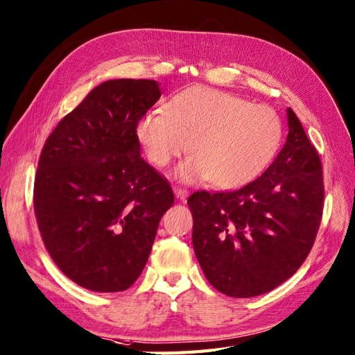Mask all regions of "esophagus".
<instances>
[{
    "mask_svg": "<svg viewBox=\"0 0 355 355\" xmlns=\"http://www.w3.org/2000/svg\"><path fill=\"white\" fill-rule=\"evenodd\" d=\"M175 194H176V198L180 200H185L188 198V191L184 190V188H179V187H175Z\"/></svg>",
    "mask_w": 355,
    "mask_h": 355,
    "instance_id": "obj_1",
    "label": "esophagus"
}]
</instances>
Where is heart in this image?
<instances>
[{
    "label": "heart",
    "instance_id": "b5f03b06",
    "mask_svg": "<svg viewBox=\"0 0 355 355\" xmlns=\"http://www.w3.org/2000/svg\"><path fill=\"white\" fill-rule=\"evenodd\" d=\"M137 138L155 167H165L188 148L191 157L176 173L180 180H209L212 187L234 190L269 167L279 150L282 121L269 106L191 86L173 96L164 112L141 118Z\"/></svg>",
    "mask_w": 355,
    "mask_h": 355
}]
</instances>
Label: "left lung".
<instances>
[{"label": "left lung", "instance_id": "left-lung-1", "mask_svg": "<svg viewBox=\"0 0 355 355\" xmlns=\"http://www.w3.org/2000/svg\"><path fill=\"white\" fill-rule=\"evenodd\" d=\"M277 159L240 190L196 191L193 248L209 284L232 297L267 293L293 277L316 240L324 209L320 157L296 114Z\"/></svg>", "mask_w": 355, "mask_h": 355}]
</instances>
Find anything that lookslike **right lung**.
<instances>
[{
  "mask_svg": "<svg viewBox=\"0 0 355 355\" xmlns=\"http://www.w3.org/2000/svg\"><path fill=\"white\" fill-rule=\"evenodd\" d=\"M159 97L155 80L103 82L45 141L33 191L37 227L53 261L80 287L128 290L175 202L137 138L138 121Z\"/></svg>",
  "mask_w": 355,
  "mask_h": 355,
  "instance_id": "add662e5",
  "label": "right lung"
}]
</instances>
